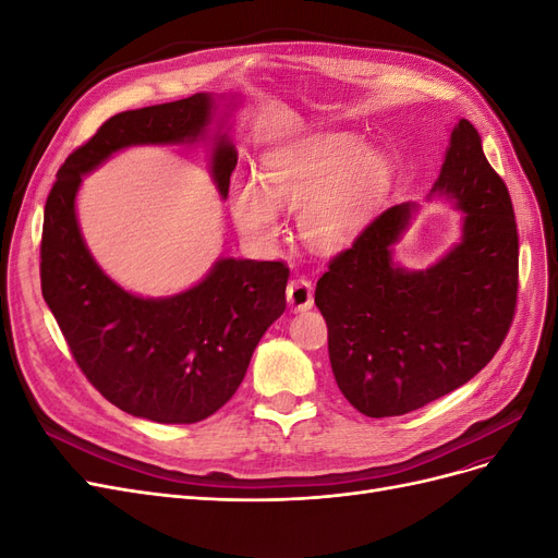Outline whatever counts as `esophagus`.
<instances>
[{
  "label": "esophagus",
  "mask_w": 558,
  "mask_h": 558,
  "mask_svg": "<svg viewBox=\"0 0 558 558\" xmlns=\"http://www.w3.org/2000/svg\"><path fill=\"white\" fill-rule=\"evenodd\" d=\"M286 298H289V307L295 312H305L314 305V289H312V281L305 277H298L289 283V289H286Z\"/></svg>",
  "instance_id": "esophagus-1"
}]
</instances>
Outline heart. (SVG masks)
Here are the masks:
<instances>
[{"mask_svg":"<svg viewBox=\"0 0 558 558\" xmlns=\"http://www.w3.org/2000/svg\"><path fill=\"white\" fill-rule=\"evenodd\" d=\"M263 185L238 179L230 191L232 218L253 242L279 232V207L298 209V228L318 251L351 244L386 189L388 167L365 154V142L349 132H318L283 146L263 162Z\"/></svg>","mask_w":558,"mask_h":558,"instance_id":"1","label":"heart"}]
</instances>
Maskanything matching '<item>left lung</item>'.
<instances>
[{
  "instance_id": "obj_1",
  "label": "left lung",
  "mask_w": 558,
  "mask_h": 558,
  "mask_svg": "<svg viewBox=\"0 0 558 558\" xmlns=\"http://www.w3.org/2000/svg\"><path fill=\"white\" fill-rule=\"evenodd\" d=\"M435 191L465 214L463 242L424 269L391 263L410 205L381 211L330 258L314 302L328 326L332 375L361 414L414 412L451 393L496 356L519 293V234L508 185L461 118Z\"/></svg>"
}]
</instances>
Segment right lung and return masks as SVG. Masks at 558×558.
Wrapping results in <instances>:
<instances>
[{
    "label": "right lung",
    "instance_id": "obj_1",
    "mask_svg": "<svg viewBox=\"0 0 558 558\" xmlns=\"http://www.w3.org/2000/svg\"><path fill=\"white\" fill-rule=\"evenodd\" d=\"M209 95L111 116L74 148L46 197L41 293L76 365L118 410L158 424H195L238 391L253 349L286 310L283 260H218L191 291L130 295L99 269L78 232L81 174L130 144L193 140L209 121ZM238 154L221 142L214 179L226 197Z\"/></svg>",
    "mask_w": 558,
    "mask_h": 558
}]
</instances>
